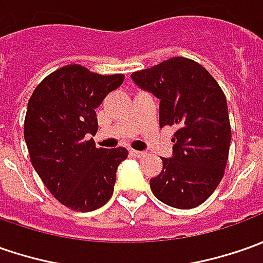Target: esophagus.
Returning <instances> with one entry per match:
<instances>
[{
  "label": "esophagus",
  "mask_w": 263,
  "mask_h": 263,
  "mask_svg": "<svg viewBox=\"0 0 263 263\" xmlns=\"http://www.w3.org/2000/svg\"><path fill=\"white\" fill-rule=\"evenodd\" d=\"M129 153H131V156H134V157H142V156H145L144 151H137V149H129Z\"/></svg>",
  "instance_id": "obj_1"
}]
</instances>
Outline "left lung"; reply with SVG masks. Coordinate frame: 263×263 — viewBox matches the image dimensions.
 Here are the masks:
<instances>
[{"label": "left lung", "instance_id": "1", "mask_svg": "<svg viewBox=\"0 0 263 263\" xmlns=\"http://www.w3.org/2000/svg\"><path fill=\"white\" fill-rule=\"evenodd\" d=\"M132 81L160 100V126H176L173 154L149 180L154 196L168 206L201 205L224 176L231 129L221 87L192 59L176 57L132 72Z\"/></svg>", "mask_w": 263, "mask_h": 263}]
</instances>
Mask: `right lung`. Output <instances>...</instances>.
Here are the masks:
<instances>
[{"instance_id": "add662e5", "label": "right lung", "mask_w": 263, "mask_h": 263, "mask_svg": "<svg viewBox=\"0 0 263 263\" xmlns=\"http://www.w3.org/2000/svg\"><path fill=\"white\" fill-rule=\"evenodd\" d=\"M123 74L100 76L67 65L34 88L24 119L30 161L45 186L74 211H93L114 194L116 170L128 149L97 148L96 107L123 83Z\"/></svg>"}]
</instances>
